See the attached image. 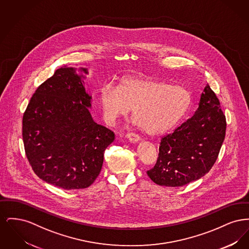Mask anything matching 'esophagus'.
I'll return each mask as SVG.
<instances>
[{
	"label": "esophagus",
	"instance_id": "esophagus-1",
	"mask_svg": "<svg viewBox=\"0 0 249 249\" xmlns=\"http://www.w3.org/2000/svg\"><path fill=\"white\" fill-rule=\"evenodd\" d=\"M126 137L131 142H138L141 140V137L136 133H128Z\"/></svg>",
	"mask_w": 249,
	"mask_h": 249
}]
</instances>
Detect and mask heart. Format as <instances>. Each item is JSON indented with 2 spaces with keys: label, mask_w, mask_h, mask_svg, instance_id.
Masks as SVG:
<instances>
[{
  "label": "heart",
  "mask_w": 249,
  "mask_h": 249,
  "mask_svg": "<svg viewBox=\"0 0 249 249\" xmlns=\"http://www.w3.org/2000/svg\"><path fill=\"white\" fill-rule=\"evenodd\" d=\"M190 92L154 78H126L119 87L107 84L99 93L103 119L112 126L132 110L135 124L150 135L173 128L187 113Z\"/></svg>",
  "instance_id": "1"
}]
</instances>
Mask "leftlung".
<instances>
[{
  "instance_id": "8db88e82",
  "label": "left lung",
  "mask_w": 249,
  "mask_h": 249,
  "mask_svg": "<svg viewBox=\"0 0 249 249\" xmlns=\"http://www.w3.org/2000/svg\"><path fill=\"white\" fill-rule=\"evenodd\" d=\"M194 115L161 138L149 178L160 186L182 187L207 174L215 162L226 134V118L208 84Z\"/></svg>"
}]
</instances>
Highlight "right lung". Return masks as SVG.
Here are the masks:
<instances>
[{
    "mask_svg": "<svg viewBox=\"0 0 249 249\" xmlns=\"http://www.w3.org/2000/svg\"><path fill=\"white\" fill-rule=\"evenodd\" d=\"M61 67L33 95L23 115L22 135L36 176L63 190L89 187L98 178L113 131L95 123L92 96L85 89L88 68Z\"/></svg>",
    "mask_w": 249,
    "mask_h": 249,
    "instance_id": "obj_1",
    "label": "right lung"
}]
</instances>
